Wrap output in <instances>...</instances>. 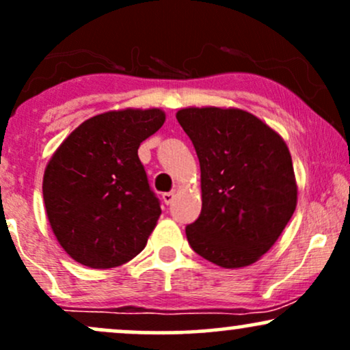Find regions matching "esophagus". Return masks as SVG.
I'll return each instance as SVG.
<instances>
[{
	"mask_svg": "<svg viewBox=\"0 0 350 350\" xmlns=\"http://www.w3.org/2000/svg\"><path fill=\"white\" fill-rule=\"evenodd\" d=\"M176 194L174 192H164L163 194V202L166 204V206H170V204H172V200H174Z\"/></svg>",
	"mask_w": 350,
	"mask_h": 350,
	"instance_id": "1",
	"label": "esophagus"
}]
</instances>
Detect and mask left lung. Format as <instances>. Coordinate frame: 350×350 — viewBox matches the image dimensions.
<instances>
[{
  "mask_svg": "<svg viewBox=\"0 0 350 350\" xmlns=\"http://www.w3.org/2000/svg\"><path fill=\"white\" fill-rule=\"evenodd\" d=\"M200 164L202 211L187 242L222 268L265 255L290 222L298 189L278 133L239 108H184L176 115Z\"/></svg>",
  "mask_w": 350,
  "mask_h": 350,
  "instance_id": "8db88e82",
  "label": "left lung"
}]
</instances>
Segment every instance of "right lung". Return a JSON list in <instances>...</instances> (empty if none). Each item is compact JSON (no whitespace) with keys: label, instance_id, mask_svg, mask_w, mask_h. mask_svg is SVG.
I'll use <instances>...</instances> for the list:
<instances>
[{"label":"right lung","instance_id":"obj_1","mask_svg":"<svg viewBox=\"0 0 350 350\" xmlns=\"http://www.w3.org/2000/svg\"><path fill=\"white\" fill-rule=\"evenodd\" d=\"M166 116L152 110L107 111L67 136L42 180L46 212L59 243L75 262L115 268L148 242L161 204L138 158Z\"/></svg>","mask_w":350,"mask_h":350}]
</instances>
